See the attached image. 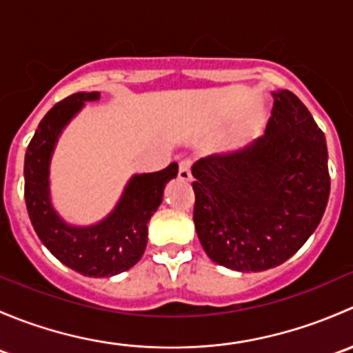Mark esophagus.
Listing matches in <instances>:
<instances>
[{
    "label": "esophagus",
    "instance_id": "obj_1",
    "mask_svg": "<svg viewBox=\"0 0 353 353\" xmlns=\"http://www.w3.org/2000/svg\"><path fill=\"white\" fill-rule=\"evenodd\" d=\"M191 165H193V160L190 157L183 159L179 162V179L190 181L191 179Z\"/></svg>",
    "mask_w": 353,
    "mask_h": 353
}]
</instances>
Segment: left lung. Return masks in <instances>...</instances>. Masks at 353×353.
Wrapping results in <instances>:
<instances>
[{
  "label": "left lung",
  "mask_w": 353,
  "mask_h": 353,
  "mask_svg": "<svg viewBox=\"0 0 353 353\" xmlns=\"http://www.w3.org/2000/svg\"><path fill=\"white\" fill-rule=\"evenodd\" d=\"M273 97L265 137L193 165L199 243L210 259L237 272H263L287 261L328 205L325 133L290 90Z\"/></svg>",
  "instance_id": "left-lung-1"
}]
</instances>
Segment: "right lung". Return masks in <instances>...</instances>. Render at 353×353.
I'll use <instances>...</instances> for the list:
<instances>
[{
	"label": "right lung",
	"mask_w": 353,
	"mask_h": 353,
	"mask_svg": "<svg viewBox=\"0 0 353 353\" xmlns=\"http://www.w3.org/2000/svg\"><path fill=\"white\" fill-rule=\"evenodd\" d=\"M99 92H78L63 99L39 123L25 152V203L39 239L68 268L85 276H112L137 265L148 241V222L162 203L167 181L177 176V163L131 179L119 205L94 227H71L49 201V159L61 128L81 109L97 101Z\"/></svg>",
	"instance_id": "obj_1"
}]
</instances>
